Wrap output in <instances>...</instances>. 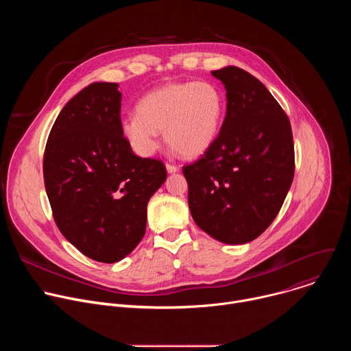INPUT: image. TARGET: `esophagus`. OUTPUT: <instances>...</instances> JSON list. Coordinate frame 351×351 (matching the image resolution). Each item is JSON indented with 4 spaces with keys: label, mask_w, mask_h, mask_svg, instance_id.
<instances>
[{
    "label": "esophagus",
    "mask_w": 351,
    "mask_h": 351,
    "mask_svg": "<svg viewBox=\"0 0 351 351\" xmlns=\"http://www.w3.org/2000/svg\"><path fill=\"white\" fill-rule=\"evenodd\" d=\"M167 171H168V173H176L179 171V168L173 164H167Z\"/></svg>",
    "instance_id": "esophagus-1"
}]
</instances>
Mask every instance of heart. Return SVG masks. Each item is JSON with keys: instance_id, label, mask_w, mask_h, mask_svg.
I'll use <instances>...</instances> for the list:
<instances>
[{"instance_id": "heart-1", "label": "heart", "mask_w": 351, "mask_h": 351, "mask_svg": "<svg viewBox=\"0 0 351 351\" xmlns=\"http://www.w3.org/2000/svg\"><path fill=\"white\" fill-rule=\"evenodd\" d=\"M223 107V97L213 83H171L147 93L136 107L137 115L121 122V132L141 157L156 153L158 133L165 132L176 154L195 158L217 140Z\"/></svg>"}]
</instances>
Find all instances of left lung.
Wrapping results in <instances>:
<instances>
[{
  "label": "left lung",
  "mask_w": 351,
  "mask_h": 351,
  "mask_svg": "<svg viewBox=\"0 0 351 351\" xmlns=\"http://www.w3.org/2000/svg\"><path fill=\"white\" fill-rule=\"evenodd\" d=\"M226 90V117L204 156L183 167L197 226L218 241L244 244L276 218L294 176L291 126L268 88L226 66L211 72Z\"/></svg>",
  "instance_id": "obj_1"
}]
</instances>
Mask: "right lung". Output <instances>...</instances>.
Segmentation results:
<instances>
[{
	"label": "right lung",
	"instance_id": "right-lung-1",
	"mask_svg": "<svg viewBox=\"0 0 351 351\" xmlns=\"http://www.w3.org/2000/svg\"><path fill=\"white\" fill-rule=\"evenodd\" d=\"M118 83L95 82L60 112L44 152L56 223L82 254L112 264L145 233L147 204L167 179L158 160L134 156L121 132Z\"/></svg>",
	"mask_w": 351,
	"mask_h": 351
}]
</instances>
